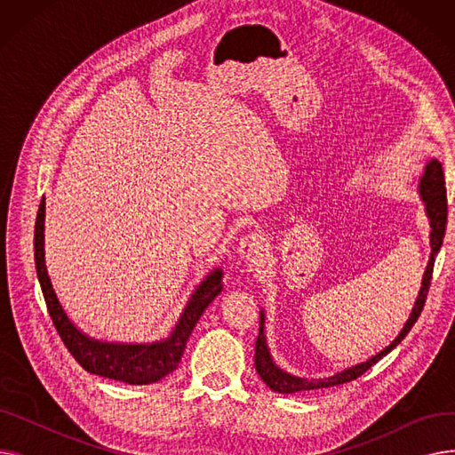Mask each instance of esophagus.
Listing matches in <instances>:
<instances>
[{"label":"esophagus","instance_id":"34e87169","mask_svg":"<svg viewBox=\"0 0 455 455\" xmlns=\"http://www.w3.org/2000/svg\"><path fill=\"white\" fill-rule=\"evenodd\" d=\"M266 251V237L261 234H247L243 235L240 243H237V256L245 261H256L261 258Z\"/></svg>","mask_w":455,"mask_h":455}]
</instances>
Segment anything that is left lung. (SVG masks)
Masks as SVG:
<instances>
[{
    "instance_id": "8db88e82",
    "label": "left lung",
    "mask_w": 455,
    "mask_h": 455,
    "mask_svg": "<svg viewBox=\"0 0 455 455\" xmlns=\"http://www.w3.org/2000/svg\"><path fill=\"white\" fill-rule=\"evenodd\" d=\"M419 197L424 203V212L426 218L429 221V247H432V252H429V259L426 271L422 275V282H420V290L419 295L415 299V304L411 307V314L408 317V321L403 323V328L400 330L398 336L391 341V345H387L384 350H379L378 354L371 355L367 362L355 363L352 367H347L336 374L326 376V378H300L295 374H290L288 371L280 369L269 350L267 345V338H266V312L261 309L259 312V336L256 339V354H254V365L256 371L259 374V378L266 381V386L271 391L282 393V395H291V393H299V391H312V389H324V387H331V386H341L347 384L350 379H355L357 376H362L367 369H371L376 362H379L381 357L387 355L411 330V326L415 324V321L419 319L424 302H426V295L429 290V282H432V273H434V264H435V256L441 251L443 245V237H444V230H446V213H448V206H446V188H444V173H443V165L439 160L432 158L427 160L424 165L422 177L419 179Z\"/></svg>"
}]
</instances>
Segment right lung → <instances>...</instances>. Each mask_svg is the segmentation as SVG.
Masks as SVG:
<instances>
[{"mask_svg": "<svg viewBox=\"0 0 455 455\" xmlns=\"http://www.w3.org/2000/svg\"><path fill=\"white\" fill-rule=\"evenodd\" d=\"M45 197L38 206L35 225V264L44 300L53 324L69 354L90 374L125 381L129 386L156 384L172 374L184 354L186 343L210 302L223 290V271L213 267L189 295L179 321L167 338L151 343H117L90 338L76 326L62 307L45 266Z\"/></svg>", "mask_w": 455, "mask_h": 455, "instance_id": "right-lung-1", "label": "right lung"}]
</instances>
